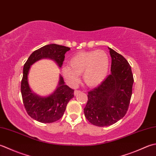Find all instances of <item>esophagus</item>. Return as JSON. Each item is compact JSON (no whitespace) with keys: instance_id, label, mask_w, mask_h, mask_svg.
Segmentation results:
<instances>
[{"instance_id":"1","label":"esophagus","mask_w":156,"mask_h":156,"mask_svg":"<svg viewBox=\"0 0 156 156\" xmlns=\"http://www.w3.org/2000/svg\"><path fill=\"white\" fill-rule=\"evenodd\" d=\"M79 93H81V91H79V90H75V91H74V95H75V96H77V95L79 94Z\"/></svg>"}]
</instances>
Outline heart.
<instances>
[{
	"mask_svg": "<svg viewBox=\"0 0 156 156\" xmlns=\"http://www.w3.org/2000/svg\"><path fill=\"white\" fill-rule=\"evenodd\" d=\"M110 60L102 50L81 51L75 54L69 60V66L61 69L62 76L69 85L77 83L79 75L89 87H96L102 83L109 71Z\"/></svg>",
	"mask_w": 156,
	"mask_h": 156,
	"instance_id": "b5f03b06",
	"label": "heart"
}]
</instances>
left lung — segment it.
Instances as JSON below:
<instances>
[{
    "mask_svg": "<svg viewBox=\"0 0 156 156\" xmlns=\"http://www.w3.org/2000/svg\"><path fill=\"white\" fill-rule=\"evenodd\" d=\"M111 73L99 86L88 92L84 108L86 119L98 126L112 125L126 114L132 96L134 79L131 66L110 48Z\"/></svg>",
    "mask_w": 156,
    "mask_h": 156,
    "instance_id": "obj_1",
    "label": "left lung"
}]
</instances>
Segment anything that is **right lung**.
Returning <instances> with one entry per match:
<instances>
[{"mask_svg": "<svg viewBox=\"0 0 156 156\" xmlns=\"http://www.w3.org/2000/svg\"><path fill=\"white\" fill-rule=\"evenodd\" d=\"M69 47L52 44L37 49L31 54L23 66L21 91L24 106L33 119L42 123H50L59 120L64 114L66 105L74 97V90L65 85L59 75L56 90L49 96H40L31 90L28 75L31 66L41 59L48 58L55 61L59 68L62 65Z\"/></svg>", "mask_w": 156, "mask_h": 156, "instance_id": "add662e5", "label": "right lung"}]
</instances>
